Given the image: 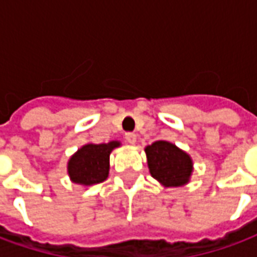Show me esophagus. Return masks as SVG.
Returning <instances> with one entry per match:
<instances>
[{
  "mask_svg": "<svg viewBox=\"0 0 257 257\" xmlns=\"http://www.w3.org/2000/svg\"><path fill=\"white\" fill-rule=\"evenodd\" d=\"M125 139H126V142L131 143V145H135V143H136V134H134V132H128V134L125 135Z\"/></svg>",
  "mask_w": 257,
  "mask_h": 257,
  "instance_id": "1",
  "label": "esophagus"
}]
</instances>
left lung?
Returning a JSON list of instances; mask_svg holds the SVG:
<instances>
[{
  "label": "left lung",
  "mask_w": 257,
  "mask_h": 257,
  "mask_svg": "<svg viewBox=\"0 0 257 257\" xmlns=\"http://www.w3.org/2000/svg\"><path fill=\"white\" fill-rule=\"evenodd\" d=\"M145 152L149 171L164 188H178L191 181L192 157L174 143L157 141L145 147Z\"/></svg>",
  "instance_id": "left-lung-1"
}]
</instances>
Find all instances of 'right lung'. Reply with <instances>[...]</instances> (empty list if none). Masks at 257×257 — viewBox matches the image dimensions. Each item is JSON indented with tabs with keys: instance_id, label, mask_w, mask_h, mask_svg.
<instances>
[{
	"instance_id": "obj_1",
	"label": "right lung",
	"mask_w": 257,
	"mask_h": 257,
	"mask_svg": "<svg viewBox=\"0 0 257 257\" xmlns=\"http://www.w3.org/2000/svg\"><path fill=\"white\" fill-rule=\"evenodd\" d=\"M121 146V142L86 143L68 160V175L73 184L91 186L108 178L111 152Z\"/></svg>"
}]
</instances>
